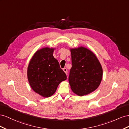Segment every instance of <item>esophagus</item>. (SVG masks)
I'll return each instance as SVG.
<instances>
[{"mask_svg":"<svg viewBox=\"0 0 129 129\" xmlns=\"http://www.w3.org/2000/svg\"><path fill=\"white\" fill-rule=\"evenodd\" d=\"M63 71L65 72V73H66V74H68V70H67V68H64V69H63Z\"/></svg>","mask_w":129,"mask_h":129,"instance_id":"34e87169","label":"esophagus"}]
</instances>
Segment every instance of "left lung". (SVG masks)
I'll list each match as a JSON object with an SVG mask.
<instances>
[{"label":"left lung","mask_w":129,"mask_h":129,"mask_svg":"<svg viewBox=\"0 0 129 129\" xmlns=\"http://www.w3.org/2000/svg\"><path fill=\"white\" fill-rule=\"evenodd\" d=\"M71 53L70 85L77 95H86L100 85L103 76L102 66L94 54L85 47L71 49Z\"/></svg>","instance_id":"left-lung-1"}]
</instances>
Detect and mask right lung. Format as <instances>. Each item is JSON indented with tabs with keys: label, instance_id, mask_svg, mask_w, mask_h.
<instances>
[{
	"label": "right lung",
	"instance_id": "obj_1",
	"mask_svg": "<svg viewBox=\"0 0 129 129\" xmlns=\"http://www.w3.org/2000/svg\"><path fill=\"white\" fill-rule=\"evenodd\" d=\"M53 49L45 47L37 51L27 69V78L32 89L44 97L56 92L59 84L67 79L65 73L53 56Z\"/></svg>",
	"mask_w": 129,
	"mask_h": 129
}]
</instances>
